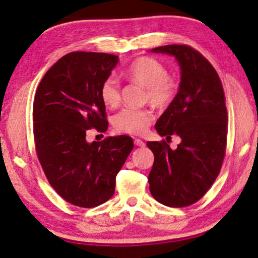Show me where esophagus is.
Masks as SVG:
<instances>
[{"label":"esophagus","mask_w":258,"mask_h":258,"mask_svg":"<svg viewBox=\"0 0 258 258\" xmlns=\"http://www.w3.org/2000/svg\"><path fill=\"white\" fill-rule=\"evenodd\" d=\"M134 145L135 146H138V147H145L146 146V143L142 141V140H140V139H135L134 140Z\"/></svg>","instance_id":"34e87169"}]
</instances>
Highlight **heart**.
Listing matches in <instances>:
<instances>
[{"label": "heart", "instance_id": "b5f03b06", "mask_svg": "<svg viewBox=\"0 0 258 258\" xmlns=\"http://www.w3.org/2000/svg\"><path fill=\"white\" fill-rule=\"evenodd\" d=\"M124 75L146 87L145 98L156 107H166L175 98L177 83L167 75V69L155 58L140 56L128 64ZM100 98L104 106L116 108L120 102V84L116 77L109 76L100 87ZM154 119L151 110L127 107L113 117V126L121 133L141 135Z\"/></svg>", "mask_w": 258, "mask_h": 258}]
</instances>
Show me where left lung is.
<instances>
[{
    "label": "left lung",
    "mask_w": 258,
    "mask_h": 258,
    "mask_svg": "<svg viewBox=\"0 0 258 258\" xmlns=\"http://www.w3.org/2000/svg\"><path fill=\"white\" fill-rule=\"evenodd\" d=\"M151 52L173 55L181 69L175 98L156 123L160 137L177 134L181 143L173 150L165 141L147 142L155 156L149 189L166 206H190L212 186L224 159L228 111L223 86L211 62L191 46L164 45Z\"/></svg>",
    "instance_id": "left-lung-1"
}]
</instances>
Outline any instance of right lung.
Returning <instances> with one entry per match:
<instances>
[{"label": "right lung", "mask_w": 258, "mask_h": 258, "mask_svg": "<svg viewBox=\"0 0 258 258\" xmlns=\"http://www.w3.org/2000/svg\"><path fill=\"white\" fill-rule=\"evenodd\" d=\"M118 56L71 52L46 72L34 99L36 154L47 181L60 197L92 208L112 197L116 175L133 149L126 135L86 141V131L106 132V106L100 87Z\"/></svg>", "instance_id": "obj_1"}]
</instances>
